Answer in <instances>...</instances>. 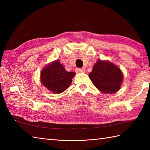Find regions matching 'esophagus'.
Wrapping results in <instances>:
<instances>
[{"mask_svg": "<svg viewBox=\"0 0 150 150\" xmlns=\"http://www.w3.org/2000/svg\"><path fill=\"white\" fill-rule=\"evenodd\" d=\"M86 71L85 68H77L76 69V71L77 73H84Z\"/></svg>", "mask_w": 150, "mask_h": 150, "instance_id": "34e87169", "label": "esophagus"}]
</instances>
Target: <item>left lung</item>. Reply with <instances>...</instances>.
<instances>
[{
  "label": "left lung",
  "mask_w": 150,
  "mask_h": 150,
  "mask_svg": "<svg viewBox=\"0 0 150 150\" xmlns=\"http://www.w3.org/2000/svg\"><path fill=\"white\" fill-rule=\"evenodd\" d=\"M89 77L98 90L106 94L119 91L124 79L122 72L117 65L100 59L94 64Z\"/></svg>",
  "instance_id": "left-lung-1"
}]
</instances>
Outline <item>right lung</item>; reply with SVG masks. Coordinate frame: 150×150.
Masks as SVG:
<instances>
[{"label":"right lung","mask_w":150,"mask_h":150,"mask_svg":"<svg viewBox=\"0 0 150 150\" xmlns=\"http://www.w3.org/2000/svg\"><path fill=\"white\" fill-rule=\"evenodd\" d=\"M74 72L67 71L59 60L49 63L40 73V82L44 86L55 94L61 93L68 89L74 77Z\"/></svg>","instance_id":"add662e5"}]
</instances>
